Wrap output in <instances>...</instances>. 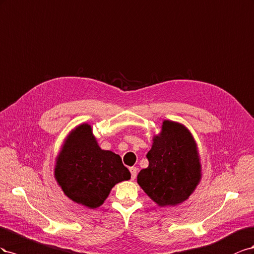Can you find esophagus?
<instances>
[{
    "instance_id": "esophagus-1",
    "label": "esophagus",
    "mask_w": 254,
    "mask_h": 254,
    "mask_svg": "<svg viewBox=\"0 0 254 254\" xmlns=\"http://www.w3.org/2000/svg\"><path fill=\"white\" fill-rule=\"evenodd\" d=\"M129 171H131L132 180H135V178H136V176H137V168H136V167H131V168H129Z\"/></svg>"
}]
</instances>
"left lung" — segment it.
I'll list each match as a JSON object with an SVG mask.
<instances>
[{
    "label": "left lung",
    "instance_id": "8db88e82",
    "mask_svg": "<svg viewBox=\"0 0 254 254\" xmlns=\"http://www.w3.org/2000/svg\"><path fill=\"white\" fill-rule=\"evenodd\" d=\"M148 168L140 170L137 183L159 206L185 201L201 179L195 142L180 123L165 120L148 152Z\"/></svg>",
    "mask_w": 254,
    "mask_h": 254
}]
</instances>
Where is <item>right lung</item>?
<instances>
[{
    "mask_svg": "<svg viewBox=\"0 0 254 254\" xmlns=\"http://www.w3.org/2000/svg\"><path fill=\"white\" fill-rule=\"evenodd\" d=\"M55 178L67 197L96 208L116 184L131 179V173L118 154L98 146L91 127L84 123L64 142L57 157Z\"/></svg>",
    "mask_w": 254,
    "mask_h": 254,
    "instance_id": "add662e5",
    "label": "right lung"
}]
</instances>
